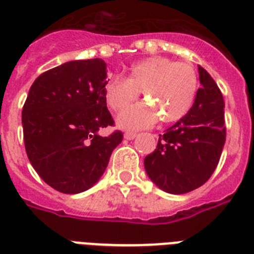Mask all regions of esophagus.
Listing matches in <instances>:
<instances>
[{"instance_id":"esophagus-1","label":"esophagus","mask_w":254,"mask_h":254,"mask_svg":"<svg viewBox=\"0 0 254 254\" xmlns=\"http://www.w3.org/2000/svg\"><path fill=\"white\" fill-rule=\"evenodd\" d=\"M137 137V133H134V131H127V133L124 134V138L127 140H131L134 139V138Z\"/></svg>"}]
</instances>
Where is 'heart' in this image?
<instances>
[{"label":"heart","mask_w":254,"mask_h":254,"mask_svg":"<svg viewBox=\"0 0 254 254\" xmlns=\"http://www.w3.org/2000/svg\"><path fill=\"white\" fill-rule=\"evenodd\" d=\"M199 78L189 63L165 57H151L133 64L127 78L114 77L104 86L108 107L120 112L142 91L147 103L135 104L117 117L124 129H143L161 119L163 123L181 120L192 107Z\"/></svg>","instance_id":"b5f03b06"}]
</instances>
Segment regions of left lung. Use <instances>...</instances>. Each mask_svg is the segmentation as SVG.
<instances>
[{"label": "left lung", "instance_id": "1", "mask_svg": "<svg viewBox=\"0 0 254 254\" xmlns=\"http://www.w3.org/2000/svg\"><path fill=\"white\" fill-rule=\"evenodd\" d=\"M192 107L159 134L156 150L144 157L150 180L165 192L181 195L203 186L218 165L226 140L225 102L216 81L199 65Z\"/></svg>", "mask_w": 254, "mask_h": 254}]
</instances>
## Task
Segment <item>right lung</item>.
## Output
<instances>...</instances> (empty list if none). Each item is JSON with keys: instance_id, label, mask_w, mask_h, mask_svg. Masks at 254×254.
I'll return each mask as SVG.
<instances>
[{"instance_id": "obj_1", "label": "right lung", "mask_w": 254, "mask_h": 254, "mask_svg": "<svg viewBox=\"0 0 254 254\" xmlns=\"http://www.w3.org/2000/svg\"><path fill=\"white\" fill-rule=\"evenodd\" d=\"M107 65L99 58L72 61L40 74L32 84L22 112L27 156L49 186L78 193L103 176L111 153L123 140L112 127L103 90Z\"/></svg>"}]
</instances>
